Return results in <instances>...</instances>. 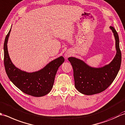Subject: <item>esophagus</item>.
Segmentation results:
<instances>
[{
  "mask_svg": "<svg viewBox=\"0 0 125 125\" xmlns=\"http://www.w3.org/2000/svg\"><path fill=\"white\" fill-rule=\"evenodd\" d=\"M71 55V52H70V51H67L65 53V54L64 56L66 58H68L70 57V56Z\"/></svg>",
  "mask_w": 125,
  "mask_h": 125,
  "instance_id": "1",
  "label": "esophagus"
}]
</instances>
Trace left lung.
<instances>
[{
  "label": "left lung",
  "mask_w": 125,
  "mask_h": 125,
  "mask_svg": "<svg viewBox=\"0 0 125 125\" xmlns=\"http://www.w3.org/2000/svg\"><path fill=\"white\" fill-rule=\"evenodd\" d=\"M109 28L115 38L116 48V54L110 63L101 67H93L78 58H68L73 69L75 88L83 94L93 95L105 91L113 83L119 71L121 53L119 35L113 27Z\"/></svg>",
  "instance_id": "1"
}]
</instances>
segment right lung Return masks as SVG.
Returning <instances> with one entry per match:
<instances>
[{"label": "right lung", "instance_id": "obj_1", "mask_svg": "<svg viewBox=\"0 0 125 125\" xmlns=\"http://www.w3.org/2000/svg\"><path fill=\"white\" fill-rule=\"evenodd\" d=\"M11 27L4 44V65L7 76L11 82L25 94L36 97L47 94L52 90L56 73L59 66L64 62V58L60 56L35 72H27L20 70L12 62L7 49Z\"/></svg>", "mask_w": 125, "mask_h": 125}]
</instances>
